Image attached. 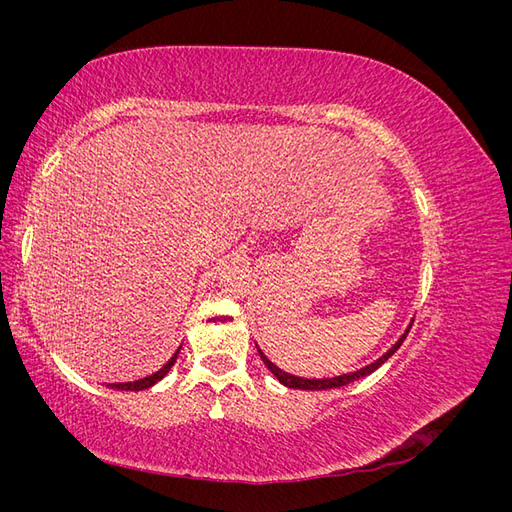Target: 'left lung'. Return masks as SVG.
Here are the masks:
<instances>
[{"mask_svg":"<svg viewBox=\"0 0 512 512\" xmlns=\"http://www.w3.org/2000/svg\"><path fill=\"white\" fill-rule=\"evenodd\" d=\"M410 327H412V322L408 324V329H406V333L401 335L397 342L386 350L378 361H374V363H369V365H365V367H361V369H356V371H350V374H344V376H335V378H318V380H312V378H299V376H292V374H286V371H282L280 367L277 365H273L267 356H265V352H262L260 348H258V354H260V359H262V363H265L267 367H269V371L271 374L280 380L284 386H288V389H303V391H327V389H339V386H346V384H350V382H354V380H359V378H365V376H369L371 371H376L384 361H389L391 356L397 352V348L404 344V339H406V335H408V331H410Z\"/></svg>","mask_w":512,"mask_h":512,"instance_id":"8db88e82","label":"left lung"}]
</instances>
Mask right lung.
<instances>
[{
  "label": "right lung",
  "instance_id": "add662e5",
  "mask_svg": "<svg viewBox=\"0 0 512 512\" xmlns=\"http://www.w3.org/2000/svg\"><path fill=\"white\" fill-rule=\"evenodd\" d=\"M179 350H181V346H179ZM179 350H177L173 356H170V361H168L162 369H158L156 374H151V376L141 378V380H134V382H117V384H108V386H111V389H117V391H145V389H149V386H153L156 382H160V380L168 374L170 367L175 365Z\"/></svg>",
  "mask_w": 512,
  "mask_h": 512
}]
</instances>
